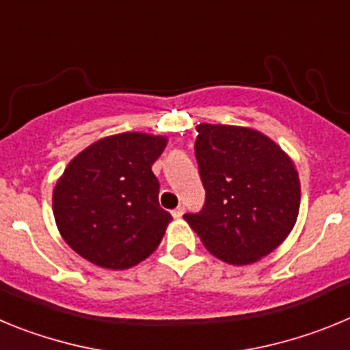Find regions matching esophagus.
I'll list each match as a JSON object with an SVG mask.
<instances>
[{
	"label": "esophagus",
	"mask_w": 350,
	"mask_h": 350,
	"mask_svg": "<svg viewBox=\"0 0 350 350\" xmlns=\"http://www.w3.org/2000/svg\"><path fill=\"white\" fill-rule=\"evenodd\" d=\"M172 215H173V219H180L182 215H184V208H182V206H178V208L172 210Z\"/></svg>",
	"instance_id": "1"
}]
</instances>
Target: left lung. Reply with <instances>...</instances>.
I'll return each instance as SVG.
<instances>
[{
	"instance_id": "obj_1",
	"label": "left lung",
	"mask_w": 350,
	"mask_h": 350,
	"mask_svg": "<svg viewBox=\"0 0 350 350\" xmlns=\"http://www.w3.org/2000/svg\"><path fill=\"white\" fill-rule=\"evenodd\" d=\"M194 144L206 191L200 213H185L210 254L234 267L252 265L287 238L298 219L295 163L252 128L198 124Z\"/></svg>"
}]
</instances>
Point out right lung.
I'll use <instances>...</instances> for the list:
<instances>
[{"label": "right lung", "instance_id": "add662e5", "mask_svg": "<svg viewBox=\"0 0 350 350\" xmlns=\"http://www.w3.org/2000/svg\"><path fill=\"white\" fill-rule=\"evenodd\" d=\"M168 138L119 133L85 147L68 163L52 193L64 242L83 259L126 270L161 243L172 215L159 206L154 161Z\"/></svg>", "mask_w": 350, "mask_h": 350}]
</instances>
